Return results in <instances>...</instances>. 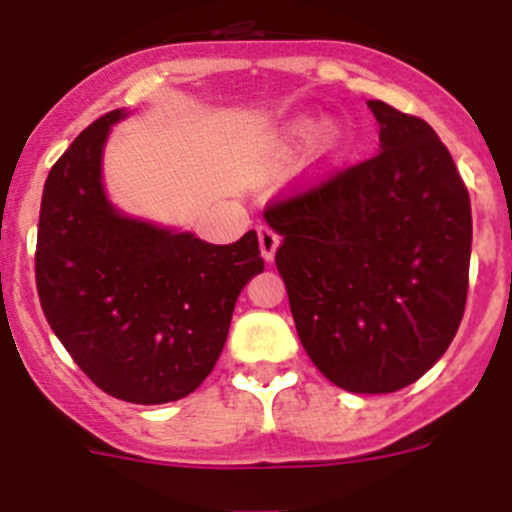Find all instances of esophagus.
Wrapping results in <instances>:
<instances>
[{
    "mask_svg": "<svg viewBox=\"0 0 512 512\" xmlns=\"http://www.w3.org/2000/svg\"><path fill=\"white\" fill-rule=\"evenodd\" d=\"M257 240H260V252L267 262L275 260V252L280 247V235L275 230H270L267 225L257 227Z\"/></svg>",
    "mask_w": 512,
    "mask_h": 512,
    "instance_id": "esophagus-1",
    "label": "esophagus"
}]
</instances>
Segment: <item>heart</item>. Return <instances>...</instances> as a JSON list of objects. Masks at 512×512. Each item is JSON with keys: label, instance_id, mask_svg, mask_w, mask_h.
Segmentation results:
<instances>
[{"label": "heart", "instance_id": "b5f03b06", "mask_svg": "<svg viewBox=\"0 0 512 512\" xmlns=\"http://www.w3.org/2000/svg\"><path fill=\"white\" fill-rule=\"evenodd\" d=\"M315 131L318 132L317 136L314 135ZM312 137H315V155L322 165H332V162L340 160L350 150L352 142L350 130L342 122H327L317 130V122L312 117H297L282 127L275 140V152L282 157L292 155Z\"/></svg>", "mask_w": 512, "mask_h": 512}]
</instances>
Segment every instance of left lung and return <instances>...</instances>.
Wrapping results in <instances>:
<instances>
[{
	"label": "left lung",
	"instance_id": "left-lung-1",
	"mask_svg": "<svg viewBox=\"0 0 512 512\" xmlns=\"http://www.w3.org/2000/svg\"><path fill=\"white\" fill-rule=\"evenodd\" d=\"M380 152L265 212L302 347L347 393H395L458 332L473 215L448 147L380 99Z\"/></svg>",
	"mask_w": 512,
	"mask_h": 512
}]
</instances>
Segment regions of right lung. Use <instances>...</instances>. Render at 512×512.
Wrapping results in <instances>:
<instances>
[{"mask_svg":"<svg viewBox=\"0 0 512 512\" xmlns=\"http://www.w3.org/2000/svg\"><path fill=\"white\" fill-rule=\"evenodd\" d=\"M124 109L104 114L49 170L37 232L44 317L84 375L112 398H187L215 367L242 287L265 270L257 232L210 245L124 215L102 160Z\"/></svg>","mask_w":512,"mask_h":512,"instance_id":"obj_1","label":"right lung"}]
</instances>
